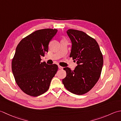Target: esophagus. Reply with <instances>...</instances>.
Masks as SVG:
<instances>
[{
  "label": "esophagus",
  "instance_id": "esophagus-1",
  "mask_svg": "<svg viewBox=\"0 0 121 121\" xmlns=\"http://www.w3.org/2000/svg\"><path fill=\"white\" fill-rule=\"evenodd\" d=\"M58 68H59V69H62L63 68L62 67H61L60 66H58Z\"/></svg>",
  "mask_w": 121,
  "mask_h": 121
}]
</instances>
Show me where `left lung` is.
I'll use <instances>...</instances> for the list:
<instances>
[{
    "label": "left lung",
    "instance_id": "left-lung-1",
    "mask_svg": "<svg viewBox=\"0 0 121 121\" xmlns=\"http://www.w3.org/2000/svg\"><path fill=\"white\" fill-rule=\"evenodd\" d=\"M66 32L72 44L70 57L76 60L77 66L73 70L64 68L66 76L62 82L70 92L81 95L91 89L99 79L103 56L97 41L86 33L73 29Z\"/></svg>",
    "mask_w": 121,
    "mask_h": 121
}]
</instances>
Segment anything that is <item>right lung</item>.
I'll use <instances>...</instances> for the list:
<instances>
[{
    "instance_id": "1",
    "label": "right lung",
    "mask_w": 121,
    "mask_h": 121,
    "mask_svg": "<svg viewBox=\"0 0 121 121\" xmlns=\"http://www.w3.org/2000/svg\"><path fill=\"white\" fill-rule=\"evenodd\" d=\"M57 32V29L36 30L17 46L12 71L17 85L27 95L37 97L45 93L57 72V65L41 62V57L48 52L49 43Z\"/></svg>"
}]
</instances>
